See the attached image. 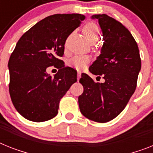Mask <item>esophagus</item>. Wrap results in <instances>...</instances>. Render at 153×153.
<instances>
[{
    "mask_svg": "<svg viewBox=\"0 0 153 153\" xmlns=\"http://www.w3.org/2000/svg\"><path fill=\"white\" fill-rule=\"evenodd\" d=\"M81 75H82V72H81V71H78V73H77V78H78V80L81 78Z\"/></svg>",
    "mask_w": 153,
    "mask_h": 153,
    "instance_id": "esophagus-1",
    "label": "esophagus"
}]
</instances>
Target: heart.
Returning a JSON list of instances; mask_svg holds the SVG:
<instances>
[{"instance_id":"heart-1","label":"heart","mask_w":153,"mask_h":153,"mask_svg":"<svg viewBox=\"0 0 153 153\" xmlns=\"http://www.w3.org/2000/svg\"><path fill=\"white\" fill-rule=\"evenodd\" d=\"M85 36L86 37L88 41L94 38H99L100 35V30L98 26L95 23H88L87 25H85L84 29ZM89 61V58L86 56H75L70 61L71 66L74 67L77 69L83 68Z\"/></svg>"}]
</instances>
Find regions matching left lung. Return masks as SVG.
<instances>
[{
  "mask_svg": "<svg viewBox=\"0 0 153 153\" xmlns=\"http://www.w3.org/2000/svg\"><path fill=\"white\" fill-rule=\"evenodd\" d=\"M103 36L100 54L89 67L105 82L96 83L82 73L79 82L84 91L79 96L83 116L96 122L105 123L117 117L134 92L141 59L137 43L128 29L107 15H94Z\"/></svg>",
  "mask_w": 153,
  "mask_h": 153,
  "instance_id": "8db88e82",
  "label": "left lung"
}]
</instances>
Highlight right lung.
I'll use <instances>...</instances> for the list:
<instances>
[{
	"label": "right lung",
	"mask_w": 153,
	"mask_h": 153,
	"mask_svg": "<svg viewBox=\"0 0 153 153\" xmlns=\"http://www.w3.org/2000/svg\"><path fill=\"white\" fill-rule=\"evenodd\" d=\"M81 14H57L45 18L23 34L8 61L9 92L23 117L35 122L57 114L60 100L77 82V71L65 67L62 57L66 39L85 19ZM59 68L53 77L48 66Z\"/></svg>",
	"instance_id": "add662e5"
}]
</instances>
